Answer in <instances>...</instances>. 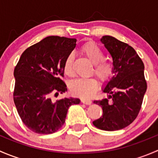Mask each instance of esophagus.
Masks as SVG:
<instances>
[{
    "label": "esophagus",
    "instance_id": "obj_1",
    "mask_svg": "<svg viewBox=\"0 0 158 158\" xmlns=\"http://www.w3.org/2000/svg\"><path fill=\"white\" fill-rule=\"evenodd\" d=\"M81 102H82L83 104H85V105H91L92 104V101L89 99H87V98H82L81 99Z\"/></svg>",
    "mask_w": 158,
    "mask_h": 158
}]
</instances>
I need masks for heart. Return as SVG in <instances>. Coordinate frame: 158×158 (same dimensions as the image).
Here are the masks:
<instances>
[{
	"instance_id": "b5f03b06",
	"label": "heart",
	"mask_w": 158,
	"mask_h": 158,
	"mask_svg": "<svg viewBox=\"0 0 158 158\" xmlns=\"http://www.w3.org/2000/svg\"><path fill=\"white\" fill-rule=\"evenodd\" d=\"M81 52L89 59L94 65L93 73L101 81H107L112 76L114 69V63L111 60L105 59L103 49L92 41L85 43L81 47ZM63 71L66 76L72 77L74 75L73 56L69 54L66 56L63 64ZM98 81L95 78L78 79L70 84V89L74 95L83 98H89L96 92Z\"/></svg>"
}]
</instances>
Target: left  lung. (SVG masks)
Listing matches in <instances>:
<instances>
[{
    "mask_svg": "<svg viewBox=\"0 0 158 158\" xmlns=\"http://www.w3.org/2000/svg\"><path fill=\"white\" fill-rule=\"evenodd\" d=\"M101 41L112 57L114 76L103 90L109 95V99L94 101L102 108L103 114L92 123L101 130L117 131L131 124L141 110L147 90L144 65L126 43L111 36H103Z\"/></svg>",
    "mask_w": 158,
    "mask_h": 158,
    "instance_id": "left-lung-1",
    "label": "left lung"
}]
</instances>
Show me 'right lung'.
Returning a JSON list of instances; mask_svg holds the SVG:
<instances>
[{
    "instance_id": "1",
    "label": "right lung",
    "mask_w": 158,
    "mask_h": 158,
    "mask_svg": "<svg viewBox=\"0 0 158 158\" xmlns=\"http://www.w3.org/2000/svg\"><path fill=\"white\" fill-rule=\"evenodd\" d=\"M76 39L50 36L30 46L14 69V102L22 122L40 135L57 131L64 124L68 109L80 100H54L67 91L63 64L76 47Z\"/></svg>"
}]
</instances>
